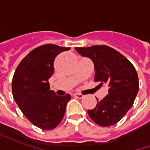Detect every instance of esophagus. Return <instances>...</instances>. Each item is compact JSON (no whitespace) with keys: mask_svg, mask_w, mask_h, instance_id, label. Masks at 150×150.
Segmentation results:
<instances>
[{"mask_svg":"<svg viewBox=\"0 0 150 150\" xmlns=\"http://www.w3.org/2000/svg\"><path fill=\"white\" fill-rule=\"evenodd\" d=\"M74 97L77 98V99H82V98L84 97V96L82 94H79V93H75V94H74Z\"/></svg>","mask_w":150,"mask_h":150,"instance_id":"obj_1","label":"esophagus"}]
</instances>
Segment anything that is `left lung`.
<instances>
[{"instance_id":"1","label":"left lung","mask_w":150,"mask_h":150,"mask_svg":"<svg viewBox=\"0 0 150 150\" xmlns=\"http://www.w3.org/2000/svg\"><path fill=\"white\" fill-rule=\"evenodd\" d=\"M80 55L92 60L96 82L108 84V94L88 110L91 119L102 127L119 122L133 105L139 91L138 75L131 62L116 50L105 45L75 47Z\"/></svg>"}]
</instances>
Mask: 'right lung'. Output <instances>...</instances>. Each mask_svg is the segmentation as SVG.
<instances>
[{
  "instance_id": "add662e5",
  "label": "right lung",
  "mask_w": 150,
  "mask_h": 150,
  "mask_svg": "<svg viewBox=\"0 0 150 150\" xmlns=\"http://www.w3.org/2000/svg\"><path fill=\"white\" fill-rule=\"evenodd\" d=\"M71 49L46 44L34 49L19 63L12 81L15 102L34 125L44 130L56 128L62 121L71 96H59L50 90L56 56Z\"/></svg>"
}]
</instances>
